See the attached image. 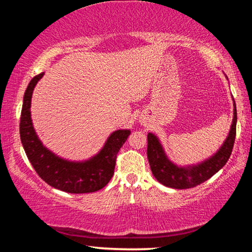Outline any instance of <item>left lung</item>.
Listing matches in <instances>:
<instances>
[{"mask_svg": "<svg viewBox=\"0 0 252 252\" xmlns=\"http://www.w3.org/2000/svg\"><path fill=\"white\" fill-rule=\"evenodd\" d=\"M227 78V75H225ZM228 79V78H227ZM233 101V119L227 138L216 153L208 159L194 164L180 165L174 163L165 153L159 138L152 132L148 133V160L153 177L161 185L173 188V189H189L197 187L200 183L207 181L213 174L227 163L232 152L234 139H236L237 126V109Z\"/></svg>", "mask_w": 252, "mask_h": 252, "instance_id": "obj_1", "label": "left lung"}]
</instances>
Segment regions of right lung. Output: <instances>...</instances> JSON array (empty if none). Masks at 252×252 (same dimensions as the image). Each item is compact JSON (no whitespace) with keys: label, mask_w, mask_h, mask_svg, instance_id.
<instances>
[{"label":"right lung","mask_w":252,"mask_h":252,"mask_svg":"<svg viewBox=\"0 0 252 252\" xmlns=\"http://www.w3.org/2000/svg\"><path fill=\"white\" fill-rule=\"evenodd\" d=\"M44 72L30 81L23 96L20 120L21 142L34 170L51 187L69 193L95 192L111 180L119 150L131 131L116 130L111 133L96 155L83 161H71L59 157L46 148L36 134L31 118V101L34 88Z\"/></svg>","instance_id":"right-lung-1"}]
</instances>
